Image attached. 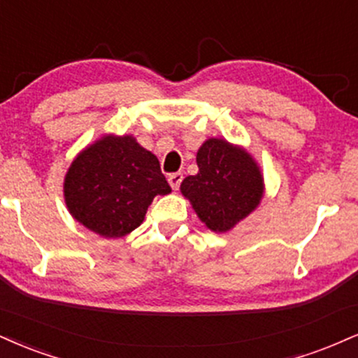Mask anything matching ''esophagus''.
Listing matches in <instances>:
<instances>
[{"label": "esophagus", "instance_id": "obj_1", "mask_svg": "<svg viewBox=\"0 0 358 358\" xmlns=\"http://www.w3.org/2000/svg\"><path fill=\"white\" fill-rule=\"evenodd\" d=\"M182 180H183V175L180 173V171H176V173H171L170 176H168V183H170V187L173 188V190H178Z\"/></svg>", "mask_w": 358, "mask_h": 358}]
</instances>
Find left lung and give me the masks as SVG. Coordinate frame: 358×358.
Segmentation results:
<instances>
[{"mask_svg":"<svg viewBox=\"0 0 358 358\" xmlns=\"http://www.w3.org/2000/svg\"><path fill=\"white\" fill-rule=\"evenodd\" d=\"M198 173L180 185L196 217L215 234L234 230L260 205L265 180L255 158L225 138H208L196 152Z\"/></svg>","mask_w":358,"mask_h":358,"instance_id":"obj_1","label":"left lung"}]
</instances>
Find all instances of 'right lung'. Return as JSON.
<instances>
[{
    "label": "right lung",
    "instance_id": "right-lung-1",
    "mask_svg": "<svg viewBox=\"0 0 358 358\" xmlns=\"http://www.w3.org/2000/svg\"><path fill=\"white\" fill-rule=\"evenodd\" d=\"M171 192L160 162L133 135L106 133L73 158L63 182L68 212L103 238H122L143 223L157 195Z\"/></svg>",
    "mask_w": 358,
    "mask_h": 358
}]
</instances>
